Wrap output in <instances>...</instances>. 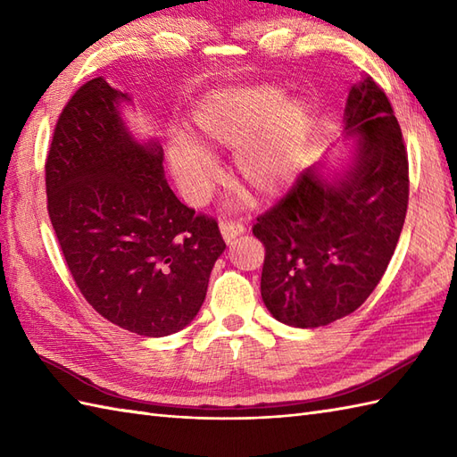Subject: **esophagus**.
Returning a JSON list of instances; mask_svg holds the SVG:
<instances>
[{
  "label": "esophagus",
  "mask_w": 457,
  "mask_h": 457,
  "mask_svg": "<svg viewBox=\"0 0 457 457\" xmlns=\"http://www.w3.org/2000/svg\"><path fill=\"white\" fill-rule=\"evenodd\" d=\"M220 229H221V236L226 241H231L234 237L241 236L245 231V226L241 221H231V220H226V221H220Z\"/></svg>",
  "instance_id": "esophagus-1"
}]
</instances>
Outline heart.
Segmentation results:
<instances>
[{
  "label": "heart",
  "instance_id": "1",
  "mask_svg": "<svg viewBox=\"0 0 457 457\" xmlns=\"http://www.w3.org/2000/svg\"><path fill=\"white\" fill-rule=\"evenodd\" d=\"M278 88L213 94L192 113V137L169 145V162L188 198L200 200L218 177L208 153L236 154L239 187L251 196H275L295 179L310 118L296 100L283 102Z\"/></svg>",
  "mask_w": 457,
  "mask_h": 457
}]
</instances>
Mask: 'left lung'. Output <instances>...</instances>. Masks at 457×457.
<instances>
[{"instance_id": "1", "label": "left lung", "mask_w": 457, "mask_h": 457, "mask_svg": "<svg viewBox=\"0 0 457 457\" xmlns=\"http://www.w3.org/2000/svg\"><path fill=\"white\" fill-rule=\"evenodd\" d=\"M344 121L347 135H359L352 167L332 180L306 169L253 226L265 245L261 296L278 322L295 328L328 326L365 303L409 206L401 125L369 74L349 90Z\"/></svg>"}]
</instances>
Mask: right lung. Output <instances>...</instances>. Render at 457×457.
I'll use <instances>...</instances> for the list:
<instances>
[{"label": "right lung", "mask_w": 457, "mask_h": 457, "mask_svg": "<svg viewBox=\"0 0 457 457\" xmlns=\"http://www.w3.org/2000/svg\"><path fill=\"white\" fill-rule=\"evenodd\" d=\"M128 94L102 76L58 115L45 164L46 210L68 270L88 304L137 336L188 326L226 249L218 221L174 196L157 141L125 128Z\"/></svg>", "instance_id": "obj_1"}]
</instances>
